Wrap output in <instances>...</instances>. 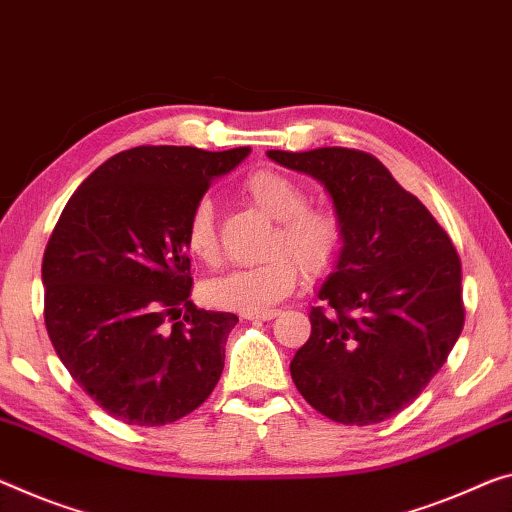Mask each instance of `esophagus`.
Here are the masks:
<instances>
[{
  "instance_id": "obj_1",
  "label": "esophagus",
  "mask_w": 512,
  "mask_h": 512,
  "mask_svg": "<svg viewBox=\"0 0 512 512\" xmlns=\"http://www.w3.org/2000/svg\"><path fill=\"white\" fill-rule=\"evenodd\" d=\"M277 316H279V311H277V309L245 311V313H242V318H247V320H272V318H277Z\"/></svg>"
}]
</instances>
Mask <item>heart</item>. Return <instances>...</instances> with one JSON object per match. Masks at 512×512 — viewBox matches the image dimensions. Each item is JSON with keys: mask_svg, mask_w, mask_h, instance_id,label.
<instances>
[{"mask_svg": "<svg viewBox=\"0 0 512 512\" xmlns=\"http://www.w3.org/2000/svg\"><path fill=\"white\" fill-rule=\"evenodd\" d=\"M242 192L267 217L277 219L270 238V261L254 267H238L210 279L206 297L222 309L265 311L281 302L304 272L320 274L332 267L345 247V224L338 212L320 206H306L309 194L293 176L277 169L251 171ZM185 245L203 263L217 261L219 238L215 206L199 199L185 224Z\"/></svg>", "mask_w": 512, "mask_h": 512, "instance_id": "heart-1", "label": "heart"}]
</instances>
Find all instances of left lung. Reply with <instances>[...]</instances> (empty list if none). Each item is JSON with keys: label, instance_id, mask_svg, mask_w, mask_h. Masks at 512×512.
<instances>
[{"label": "left lung", "instance_id": "left-lung-1", "mask_svg": "<svg viewBox=\"0 0 512 512\" xmlns=\"http://www.w3.org/2000/svg\"><path fill=\"white\" fill-rule=\"evenodd\" d=\"M267 157L325 185L345 224L309 341L290 361L295 387L336 423L391 419L426 389L465 325L458 251L373 155L332 146Z\"/></svg>", "mask_w": 512, "mask_h": 512}]
</instances>
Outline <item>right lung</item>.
Masks as SVG:
<instances>
[{
	"label": "right lung",
	"instance_id": "right-lung-1",
	"mask_svg": "<svg viewBox=\"0 0 512 512\" xmlns=\"http://www.w3.org/2000/svg\"><path fill=\"white\" fill-rule=\"evenodd\" d=\"M251 148L137 146L70 196L43 254L45 327L73 380L128 426H164L206 400L235 313L190 302L185 224Z\"/></svg>",
	"mask_w": 512,
	"mask_h": 512
}]
</instances>
